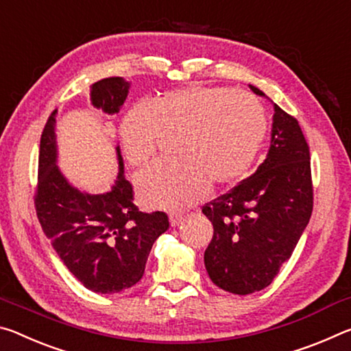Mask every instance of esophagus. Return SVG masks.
Listing matches in <instances>:
<instances>
[{"instance_id":"obj_1","label":"esophagus","mask_w":351,"mask_h":351,"mask_svg":"<svg viewBox=\"0 0 351 351\" xmlns=\"http://www.w3.org/2000/svg\"><path fill=\"white\" fill-rule=\"evenodd\" d=\"M182 219H183V215L182 213H171L169 215V222H171L172 227L179 226V223L182 222Z\"/></svg>"}]
</instances>
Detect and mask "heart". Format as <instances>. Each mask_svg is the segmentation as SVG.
I'll return each instance as SVG.
<instances>
[{"label":"heart","mask_w":351,"mask_h":351,"mask_svg":"<svg viewBox=\"0 0 351 351\" xmlns=\"http://www.w3.org/2000/svg\"><path fill=\"white\" fill-rule=\"evenodd\" d=\"M179 130L177 154L183 160L155 163L138 176L149 205L186 208L210 193L211 179H241L266 138L267 114L249 91L189 85L166 91L151 107H132L119 125L124 154L134 166L146 165L157 154L163 132Z\"/></svg>","instance_id":"b5f03b06"}]
</instances>
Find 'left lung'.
<instances>
[{
  "label": "left lung",
  "mask_w": 351,
  "mask_h": 351,
  "mask_svg": "<svg viewBox=\"0 0 351 351\" xmlns=\"http://www.w3.org/2000/svg\"><path fill=\"white\" fill-rule=\"evenodd\" d=\"M274 108L266 160L249 179L202 206L215 230L204 256L206 272L217 288L238 295L272 283L313 213L309 146L297 119Z\"/></svg>",
  "instance_id": "obj_1"
}]
</instances>
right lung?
Returning <instances> with one entry per match:
<instances>
[{
	"mask_svg": "<svg viewBox=\"0 0 351 351\" xmlns=\"http://www.w3.org/2000/svg\"><path fill=\"white\" fill-rule=\"evenodd\" d=\"M129 82L107 77L91 88V104L117 113L128 97ZM57 108L40 138L38 177L34 205L40 226L54 250L85 288L114 294L136 285L145 274L149 252L169 227L165 211L143 213L135 205L132 183L119 176L110 193L84 194L73 188L56 166Z\"/></svg>",
	"mask_w": 351,
	"mask_h": 351,
	"instance_id": "obj_1",
	"label": "right lung"
}]
</instances>
